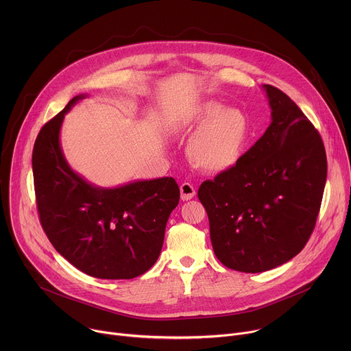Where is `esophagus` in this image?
<instances>
[{
	"label": "esophagus",
	"mask_w": 351,
	"mask_h": 351,
	"mask_svg": "<svg viewBox=\"0 0 351 351\" xmlns=\"http://www.w3.org/2000/svg\"><path fill=\"white\" fill-rule=\"evenodd\" d=\"M195 195V189L193 187V184L184 182L180 184V197L183 202H187V199L193 198Z\"/></svg>",
	"instance_id": "esophagus-1"
}]
</instances>
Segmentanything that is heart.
<instances>
[{
	"mask_svg": "<svg viewBox=\"0 0 351 351\" xmlns=\"http://www.w3.org/2000/svg\"><path fill=\"white\" fill-rule=\"evenodd\" d=\"M184 132H195L187 145L193 165L218 173L230 169L243 157L250 138V122L239 108L206 101L190 111Z\"/></svg>",
	"mask_w": 351,
	"mask_h": 351,
	"instance_id": "obj_1",
	"label": "heart"
}]
</instances>
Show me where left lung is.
I'll use <instances>...</instances> for the list:
<instances>
[{"label": "left lung", "mask_w": 351, "mask_h": 351, "mask_svg": "<svg viewBox=\"0 0 351 351\" xmlns=\"http://www.w3.org/2000/svg\"><path fill=\"white\" fill-rule=\"evenodd\" d=\"M271 125L230 169L198 189L217 258L228 268L274 269L304 248L319 213L326 154L293 99L264 84Z\"/></svg>", "instance_id": "left-lung-1"}]
</instances>
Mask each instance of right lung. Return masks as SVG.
Here are the masks:
<instances>
[{
  "label": "right lung",
  "instance_id": "add662e5",
  "mask_svg": "<svg viewBox=\"0 0 351 351\" xmlns=\"http://www.w3.org/2000/svg\"><path fill=\"white\" fill-rule=\"evenodd\" d=\"M86 97H73L36 138L32 165L40 222L57 252L79 271L132 279L158 260L179 186L173 178H157L99 187L75 172L60 134L65 114Z\"/></svg>",
  "mask_w": 351,
  "mask_h": 351
}]
</instances>
